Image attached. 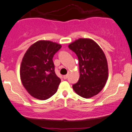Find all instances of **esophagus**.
Returning a JSON list of instances; mask_svg holds the SVG:
<instances>
[{
  "mask_svg": "<svg viewBox=\"0 0 132 132\" xmlns=\"http://www.w3.org/2000/svg\"><path fill=\"white\" fill-rule=\"evenodd\" d=\"M68 78V75H64V76H63V78L64 79H66Z\"/></svg>",
  "mask_w": 132,
  "mask_h": 132,
  "instance_id": "34e87169",
  "label": "esophagus"
}]
</instances>
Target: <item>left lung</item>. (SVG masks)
I'll list each match as a JSON object with an SVG mask.
<instances>
[{"mask_svg":"<svg viewBox=\"0 0 132 132\" xmlns=\"http://www.w3.org/2000/svg\"><path fill=\"white\" fill-rule=\"evenodd\" d=\"M79 60L80 77L72 85L74 90L84 98L99 93L108 78V65L102 50L94 41L79 38L69 45Z\"/></svg>","mask_w":132,"mask_h":132,"instance_id":"obj_1","label":"left lung"}]
</instances>
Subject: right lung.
Returning <instances> with one entry per match:
<instances>
[{
	"label": "right lung",
	"instance_id": "right-lung-1",
	"mask_svg": "<svg viewBox=\"0 0 132 132\" xmlns=\"http://www.w3.org/2000/svg\"><path fill=\"white\" fill-rule=\"evenodd\" d=\"M61 45L50 41H39L26 51L21 63L20 78L31 96L46 100L57 91L61 79L54 72V55Z\"/></svg>",
	"mask_w": 132,
	"mask_h": 132
}]
</instances>
